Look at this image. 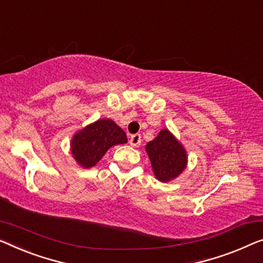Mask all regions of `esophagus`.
Wrapping results in <instances>:
<instances>
[{
	"label": "esophagus",
	"mask_w": 263,
	"mask_h": 263,
	"mask_svg": "<svg viewBox=\"0 0 263 263\" xmlns=\"http://www.w3.org/2000/svg\"><path fill=\"white\" fill-rule=\"evenodd\" d=\"M140 143H142V137H140V135H138V133H137V135H132L131 136V138H130V145H131V146L137 147V146H139Z\"/></svg>",
	"instance_id": "1"
}]
</instances>
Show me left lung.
<instances>
[{
	"instance_id": "obj_1",
	"label": "left lung",
	"mask_w": 263,
	"mask_h": 263,
	"mask_svg": "<svg viewBox=\"0 0 263 263\" xmlns=\"http://www.w3.org/2000/svg\"><path fill=\"white\" fill-rule=\"evenodd\" d=\"M146 152L159 181H170L185 169V150L167 130H162L157 138L147 143Z\"/></svg>"
}]
</instances>
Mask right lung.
<instances>
[{
    "label": "right lung",
    "mask_w": 263,
    "mask_h": 263,
    "mask_svg": "<svg viewBox=\"0 0 263 263\" xmlns=\"http://www.w3.org/2000/svg\"><path fill=\"white\" fill-rule=\"evenodd\" d=\"M127 142L126 133L109 119H100L82 128L72 139V155L84 167H92L113 145Z\"/></svg>",
    "instance_id": "obj_1"
}]
</instances>
